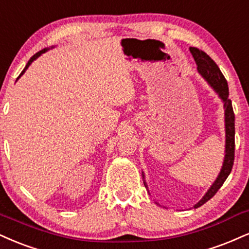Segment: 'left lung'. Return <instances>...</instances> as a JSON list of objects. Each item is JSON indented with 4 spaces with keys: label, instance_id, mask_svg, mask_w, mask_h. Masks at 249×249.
Here are the masks:
<instances>
[{
    "label": "left lung",
    "instance_id": "obj_1",
    "mask_svg": "<svg viewBox=\"0 0 249 249\" xmlns=\"http://www.w3.org/2000/svg\"><path fill=\"white\" fill-rule=\"evenodd\" d=\"M190 52L193 54L195 61L197 65V71L204 79L208 81L213 90L217 92L218 96L224 102V109H225V133H226V143H225V158H224V163L221 167V170L215 178L214 183L211 185L210 189L208 190L203 198L199 200L197 204H195L194 208H199L204 203L211 199L212 197L217 194V191L220 189L221 185L229 178L231 170H232L233 162H234V134H235V127H234V112H233L232 102L229 98V86H227V81L224 77L223 73H221L219 67L217 64L212 60L210 56L203 52L202 50L196 49V47H190ZM142 178H145L142 174ZM145 187L147 188L146 182H143Z\"/></svg>",
    "mask_w": 249,
    "mask_h": 249
}]
</instances>
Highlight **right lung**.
I'll return each instance as SVG.
<instances>
[{
  "label": "right lung",
  "instance_id": "1",
  "mask_svg": "<svg viewBox=\"0 0 249 249\" xmlns=\"http://www.w3.org/2000/svg\"><path fill=\"white\" fill-rule=\"evenodd\" d=\"M47 50H49V49H44V50H41V51H40V52L36 53V54H35L34 56H31V59H30V60H29V61H28V64H26V66H25V68H24V70H23V71H22V73H20V74H19V76H18V77H17V80H18V79H19V77H20V76H22L24 73H25V71H26V70H28V67H29V66L32 64V61H34V60H36V59H37L39 55H41V53H45V52H46V51H47Z\"/></svg>",
  "mask_w": 249,
  "mask_h": 249
}]
</instances>
